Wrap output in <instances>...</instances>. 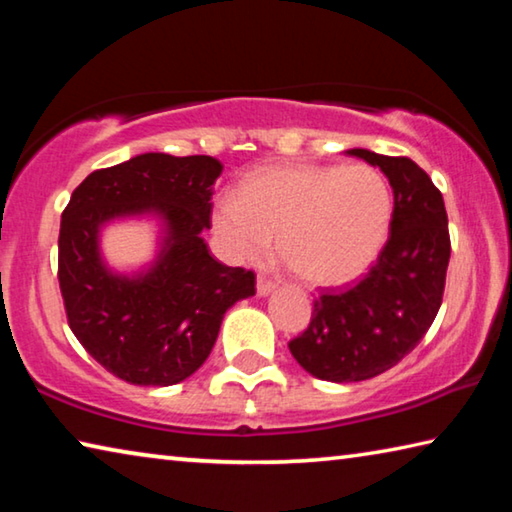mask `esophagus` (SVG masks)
<instances>
[{
  "label": "esophagus",
  "instance_id": "obj_1",
  "mask_svg": "<svg viewBox=\"0 0 512 512\" xmlns=\"http://www.w3.org/2000/svg\"><path fill=\"white\" fill-rule=\"evenodd\" d=\"M277 289V284L271 280V277L259 275L257 277V296H271V293Z\"/></svg>",
  "mask_w": 512,
  "mask_h": 512
}]
</instances>
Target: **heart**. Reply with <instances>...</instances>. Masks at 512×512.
<instances>
[{
    "label": "heart",
    "instance_id": "1",
    "mask_svg": "<svg viewBox=\"0 0 512 512\" xmlns=\"http://www.w3.org/2000/svg\"><path fill=\"white\" fill-rule=\"evenodd\" d=\"M393 221L386 178L368 164H275L212 205V228L235 262L277 250L300 282L341 287L375 262Z\"/></svg>",
    "mask_w": 512,
    "mask_h": 512
}]
</instances>
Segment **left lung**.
<instances>
[{"label": "left lung", "instance_id": "left-lung-1", "mask_svg": "<svg viewBox=\"0 0 512 512\" xmlns=\"http://www.w3.org/2000/svg\"><path fill=\"white\" fill-rule=\"evenodd\" d=\"M348 155L379 167L393 187L391 237L348 291L314 300L309 327L289 350L309 375L334 384L377 377L427 334L443 302L449 230L443 194L409 158L368 149Z\"/></svg>", "mask_w": 512, "mask_h": 512}]
</instances>
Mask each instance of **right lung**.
<instances>
[{"mask_svg": "<svg viewBox=\"0 0 512 512\" xmlns=\"http://www.w3.org/2000/svg\"><path fill=\"white\" fill-rule=\"evenodd\" d=\"M210 155L142 153L92 171L60 219L58 282L69 327L112 375L137 386H173L203 366L225 311L255 296V273L210 255L214 180ZM149 215L159 253L140 272L119 274L100 253L108 222Z\"/></svg>", "mask_w": 512, "mask_h": 512, "instance_id": "obj_1", "label": "right lung"}]
</instances>
